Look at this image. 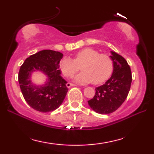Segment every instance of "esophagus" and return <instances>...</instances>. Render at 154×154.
<instances>
[{"mask_svg":"<svg viewBox=\"0 0 154 154\" xmlns=\"http://www.w3.org/2000/svg\"><path fill=\"white\" fill-rule=\"evenodd\" d=\"M72 86H75L74 84H73V83H66V87H67V88H70V87H72Z\"/></svg>","mask_w":154,"mask_h":154,"instance_id":"esophagus-1","label":"esophagus"}]
</instances>
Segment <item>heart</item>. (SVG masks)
I'll list each match as a JSON object with an SVG mask.
<instances>
[{"mask_svg":"<svg viewBox=\"0 0 154 154\" xmlns=\"http://www.w3.org/2000/svg\"><path fill=\"white\" fill-rule=\"evenodd\" d=\"M81 66V73L75 75L73 81L80 84L93 83L95 85L104 83L110 77L113 71V62L110 57L100 54L90 48L80 50L75 54L74 60L64 57L59 62L61 72L65 77H71Z\"/></svg>","mask_w":154,"mask_h":154,"instance_id":"1","label":"heart"}]
</instances>
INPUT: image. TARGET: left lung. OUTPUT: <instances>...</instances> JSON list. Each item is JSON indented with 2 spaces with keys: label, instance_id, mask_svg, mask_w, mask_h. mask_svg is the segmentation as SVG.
<instances>
[{
  "label": "left lung",
  "instance_id": "left-lung-1",
  "mask_svg": "<svg viewBox=\"0 0 154 154\" xmlns=\"http://www.w3.org/2000/svg\"><path fill=\"white\" fill-rule=\"evenodd\" d=\"M113 72L104 85L95 88V95L88 101L94 111L109 114L117 110L125 102L132 83V73L127 61L116 52L110 51Z\"/></svg>",
  "mask_w": 154,
  "mask_h": 154
}]
</instances>
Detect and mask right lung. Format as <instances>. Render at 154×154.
<instances>
[{"label":"right lung","mask_w":154,"mask_h":154,"mask_svg":"<svg viewBox=\"0 0 154 154\" xmlns=\"http://www.w3.org/2000/svg\"><path fill=\"white\" fill-rule=\"evenodd\" d=\"M63 54L51 50H44L26 59L19 71L20 89L29 106L35 110L46 113L54 111L62 104L68 92L67 82L61 76L59 62ZM41 72L46 81L36 85L31 81L33 72Z\"/></svg>","instance_id":"obj_1"}]
</instances>
